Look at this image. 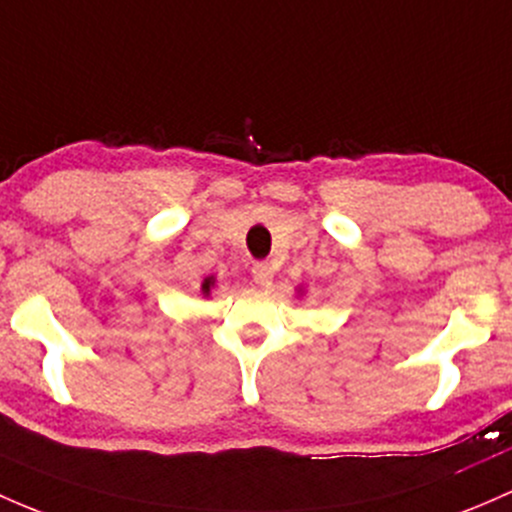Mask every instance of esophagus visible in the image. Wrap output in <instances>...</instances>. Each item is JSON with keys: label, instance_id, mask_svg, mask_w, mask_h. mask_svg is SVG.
<instances>
[{"label": "esophagus", "instance_id": "34e87169", "mask_svg": "<svg viewBox=\"0 0 512 512\" xmlns=\"http://www.w3.org/2000/svg\"><path fill=\"white\" fill-rule=\"evenodd\" d=\"M272 277L274 272L267 262H255V265H252V279H255L257 287H267V284L272 282Z\"/></svg>", "mask_w": 512, "mask_h": 512}]
</instances>
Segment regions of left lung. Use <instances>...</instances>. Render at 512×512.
Returning <instances> with one entry per match:
<instances>
[{
	"label": "left lung",
	"instance_id": "obj_1",
	"mask_svg": "<svg viewBox=\"0 0 512 512\" xmlns=\"http://www.w3.org/2000/svg\"><path fill=\"white\" fill-rule=\"evenodd\" d=\"M299 294H301V287H299Z\"/></svg>",
	"mask_w": 512,
	"mask_h": 512
}]
</instances>
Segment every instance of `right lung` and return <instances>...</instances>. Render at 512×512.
I'll list each match as a JSON object with an SVG mask.
<instances>
[{"instance_id": "right-lung-1", "label": "right lung", "mask_w": 512, "mask_h": 512, "mask_svg": "<svg viewBox=\"0 0 512 512\" xmlns=\"http://www.w3.org/2000/svg\"><path fill=\"white\" fill-rule=\"evenodd\" d=\"M215 282H218V279H215L213 274H211V277L203 279V282H201V294H203V297H211V289L215 287Z\"/></svg>"}]
</instances>
